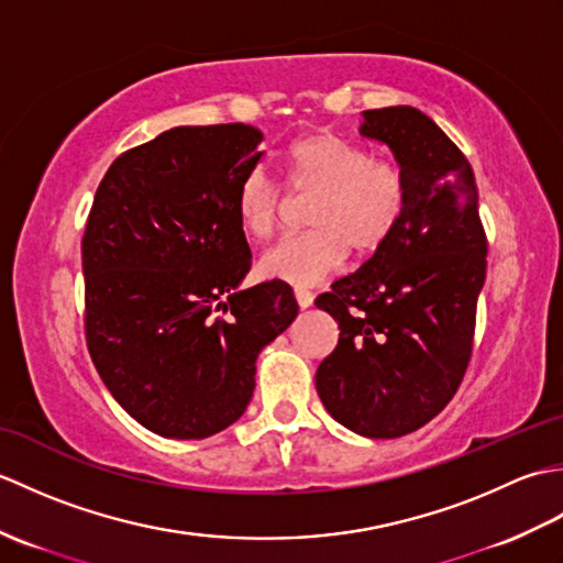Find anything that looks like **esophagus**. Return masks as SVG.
I'll list each match as a JSON object with an SVG mask.
<instances>
[{
	"label": "esophagus",
	"instance_id": "1",
	"mask_svg": "<svg viewBox=\"0 0 563 563\" xmlns=\"http://www.w3.org/2000/svg\"><path fill=\"white\" fill-rule=\"evenodd\" d=\"M295 300H297V305H300L302 309H307L309 305L314 302V295L309 292L307 288H295Z\"/></svg>",
	"mask_w": 563,
	"mask_h": 563
}]
</instances>
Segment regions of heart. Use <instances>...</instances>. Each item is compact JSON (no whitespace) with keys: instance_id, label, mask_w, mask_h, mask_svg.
Here are the masks:
<instances>
[{"instance_id":"heart-1","label":"heart","mask_w":563,"mask_h":563,"mask_svg":"<svg viewBox=\"0 0 563 563\" xmlns=\"http://www.w3.org/2000/svg\"><path fill=\"white\" fill-rule=\"evenodd\" d=\"M285 188L309 200L302 236H290L261 256L266 278L312 285L336 271L353 249L373 256L399 230L409 210V176L391 159H377L363 145L331 130L297 137L285 152ZM242 230L258 242L275 236L288 220L290 197L263 169H251L236 186Z\"/></svg>"}]
</instances>
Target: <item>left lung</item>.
<instances>
[{
  "mask_svg": "<svg viewBox=\"0 0 563 563\" xmlns=\"http://www.w3.org/2000/svg\"><path fill=\"white\" fill-rule=\"evenodd\" d=\"M409 176L399 230L361 268L317 297L339 345L317 369L327 411L367 438H399L435 418L470 367L486 232L472 164L411 106L363 111Z\"/></svg>",
  "mask_w": 563,
  "mask_h": 563,
  "instance_id": "left-lung-1",
  "label": "left lung"
}]
</instances>
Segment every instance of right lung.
<instances>
[{
	"instance_id": "obj_1",
	"label": "right lung",
	"mask_w": 563,
	"mask_h": 563,
	"mask_svg": "<svg viewBox=\"0 0 563 563\" xmlns=\"http://www.w3.org/2000/svg\"><path fill=\"white\" fill-rule=\"evenodd\" d=\"M244 123L172 128L123 152L81 236L84 336L113 399L152 433L200 440L246 411L292 288L239 290L251 251L236 186L263 154Z\"/></svg>"
}]
</instances>
